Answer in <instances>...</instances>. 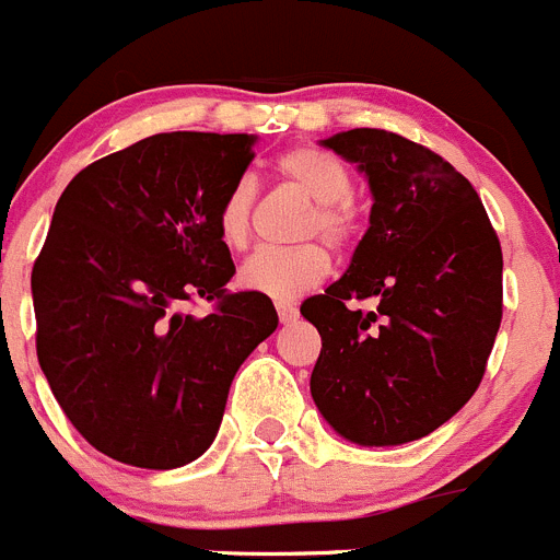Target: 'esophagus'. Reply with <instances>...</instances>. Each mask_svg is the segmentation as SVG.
<instances>
[{"label":"esophagus","instance_id":"1","mask_svg":"<svg viewBox=\"0 0 560 560\" xmlns=\"http://www.w3.org/2000/svg\"><path fill=\"white\" fill-rule=\"evenodd\" d=\"M275 308H277V316H280V323H294L296 319L294 303H283V300H280V303H275Z\"/></svg>","mask_w":560,"mask_h":560}]
</instances>
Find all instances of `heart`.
Returning <instances> with one entry per match:
<instances>
[{"label":"heart","instance_id":"1","mask_svg":"<svg viewBox=\"0 0 560 560\" xmlns=\"http://www.w3.org/2000/svg\"><path fill=\"white\" fill-rule=\"evenodd\" d=\"M277 176L311 199L303 235H323L330 246H348L359 232V207L353 196V173L339 156L316 145H294L275 162ZM255 182L249 176L232 182L215 210V232L230 249H244L252 235ZM330 271V255L323 244H300L291 249H257L241 266L237 283L246 291L294 300L319 285Z\"/></svg>","mask_w":560,"mask_h":560}]
</instances>
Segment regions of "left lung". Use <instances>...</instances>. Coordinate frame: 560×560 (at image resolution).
Here are the masks:
<instances>
[{
    "mask_svg": "<svg viewBox=\"0 0 560 560\" xmlns=\"http://www.w3.org/2000/svg\"><path fill=\"white\" fill-rule=\"evenodd\" d=\"M373 190L348 271L308 296L323 336L311 395L359 446L427 438L477 393L502 323V246L477 190L429 148L353 128L323 140ZM375 299L373 312L353 310Z\"/></svg>",
    "mask_w": 560,
    "mask_h": 560,
    "instance_id": "left-lung-1",
    "label": "left lung"
}]
</instances>
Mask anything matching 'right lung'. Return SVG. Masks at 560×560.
I'll return each mask as SVG.
<instances>
[{
	"mask_svg": "<svg viewBox=\"0 0 560 560\" xmlns=\"http://www.w3.org/2000/svg\"><path fill=\"white\" fill-rule=\"evenodd\" d=\"M249 133H153L83 167L33 264L36 353L69 423L117 463L167 471L215 440L246 355L275 334L269 296L226 291L221 196ZM213 303L207 317L180 305Z\"/></svg>",
	"mask_w": 560,
	"mask_h": 560,
	"instance_id": "right-lung-1",
	"label": "right lung"
}]
</instances>
